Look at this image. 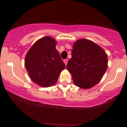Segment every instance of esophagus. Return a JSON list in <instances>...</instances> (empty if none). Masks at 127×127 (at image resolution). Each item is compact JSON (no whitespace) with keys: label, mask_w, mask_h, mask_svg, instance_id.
I'll use <instances>...</instances> for the list:
<instances>
[{"label":"esophagus","mask_w":127,"mask_h":127,"mask_svg":"<svg viewBox=\"0 0 127 127\" xmlns=\"http://www.w3.org/2000/svg\"><path fill=\"white\" fill-rule=\"evenodd\" d=\"M63 62H64V63L65 65H67V62H68V60H66V59H65V60H64Z\"/></svg>","instance_id":"obj_1"}]
</instances>
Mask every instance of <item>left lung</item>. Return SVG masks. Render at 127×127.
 Segmentation results:
<instances>
[{
  "instance_id": "left-lung-1",
  "label": "left lung",
  "mask_w": 127,
  "mask_h": 127,
  "mask_svg": "<svg viewBox=\"0 0 127 127\" xmlns=\"http://www.w3.org/2000/svg\"><path fill=\"white\" fill-rule=\"evenodd\" d=\"M107 55L95 42L81 39L74 42L67 69L76 86L89 89L101 80L107 68Z\"/></svg>"
}]
</instances>
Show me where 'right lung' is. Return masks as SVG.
I'll use <instances>...</instances> for the list:
<instances>
[{
    "label": "right lung",
    "mask_w": 127,
    "mask_h": 127,
    "mask_svg": "<svg viewBox=\"0 0 127 127\" xmlns=\"http://www.w3.org/2000/svg\"><path fill=\"white\" fill-rule=\"evenodd\" d=\"M55 39L45 36L38 39L26 55L24 64L29 78L42 87L55 85L65 65L57 50Z\"/></svg>",
    "instance_id": "obj_1"
}]
</instances>
